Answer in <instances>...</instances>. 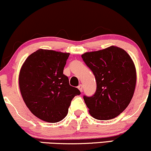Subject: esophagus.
Listing matches in <instances>:
<instances>
[{
  "instance_id": "esophagus-1",
  "label": "esophagus",
  "mask_w": 151,
  "mask_h": 151,
  "mask_svg": "<svg viewBox=\"0 0 151 151\" xmlns=\"http://www.w3.org/2000/svg\"><path fill=\"white\" fill-rule=\"evenodd\" d=\"M78 89H79V91H80L81 92H82V91H83V86H82V84H79V85L78 86Z\"/></svg>"
}]
</instances>
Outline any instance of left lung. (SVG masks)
I'll list each match as a JSON object with an SVG mask.
<instances>
[{
  "mask_svg": "<svg viewBox=\"0 0 151 151\" xmlns=\"http://www.w3.org/2000/svg\"><path fill=\"white\" fill-rule=\"evenodd\" d=\"M96 81L92 96H84L91 116L110 120L126 109L134 93L136 71L132 59L124 50L111 46L81 55Z\"/></svg>",
  "mask_w": 151,
  "mask_h": 151,
  "instance_id": "left-lung-1",
  "label": "left lung"
}]
</instances>
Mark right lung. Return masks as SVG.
Segmentation results:
<instances>
[{"label":"right lung","instance_id":"1","mask_svg":"<svg viewBox=\"0 0 151 151\" xmlns=\"http://www.w3.org/2000/svg\"><path fill=\"white\" fill-rule=\"evenodd\" d=\"M70 53L40 49L26 59L19 87L29 110L41 120L56 123L68 113L72 99L81 93L63 74Z\"/></svg>","mask_w":151,"mask_h":151}]
</instances>
